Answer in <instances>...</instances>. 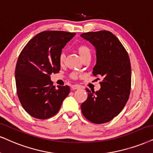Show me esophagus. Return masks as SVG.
<instances>
[{
  "mask_svg": "<svg viewBox=\"0 0 153 153\" xmlns=\"http://www.w3.org/2000/svg\"><path fill=\"white\" fill-rule=\"evenodd\" d=\"M71 88H72V90H78V89L80 88V87L78 85H73L71 86Z\"/></svg>",
  "mask_w": 153,
  "mask_h": 153,
  "instance_id": "1",
  "label": "esophagus"
}]
</instances>
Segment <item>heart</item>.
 I'll return each mask as SVG.
<instances>
[{
    "label": "heart",
    "mask_w": 153,
    "mask_h": 153,
    "mask_svg": "<svg viewBox=\"0 0 153 153\" xmlns=\"http://www.w3.org/2000/svg\"><path fill=\"white\" fill-rule=\"evenodd\" d=\"M75 49H76V51L78 52V53L80 55V58L82 60L85 59L86 58L88 57L91 56V49L88 45H86V44H79V45L76 46ZM65 59V53H63V52H61V53H60L59 57V61L60 64L62 65L63 63H64ZM71 78L73 79H76L78 78V73L75 72L72 73L71 74Z\"/></svg>",
    "instance_id": "heart-1"
}]
</instances>
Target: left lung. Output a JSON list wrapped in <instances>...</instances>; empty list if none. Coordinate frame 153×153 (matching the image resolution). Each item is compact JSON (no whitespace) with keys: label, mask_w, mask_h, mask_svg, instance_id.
Wrapping results in <instances>:
<instances>
[{"label":"left lung","mask_w":153,"mask_h":153,"mask_svg":"<svg viewBox=\"0 0 153 153\" xmlns=\"http://www.w3.org/2000/svg\"><path fill=\"white\" fill-rule=\"evenodd\" d=\"M81 36L95 46L97 63L92 73L103 78L100 82V90H87L88 96L81 104V111L92 123L109 122L122 111L130 95L131 68L128 54L109 31L85 32Z\"/></svg>","instance_id":"1"}]
</instances>
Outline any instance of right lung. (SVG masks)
<instances>
[{
  "mask_svg": "<svg viewBox=\"0 0 153 153\" xmlns=\"http://www.w3.org/2000/svg\"><path fill=\"white\" fill-rule=\"evenodd\" d=\"M75 33L44 31L34 36L19 55L15 67L17 94L30 116L46 119L58 113L69 86H53L50 75L60 71L61 50Z\"/></svg>",
  "mask_w": 153,
  "mask_h": 153,
  "instance_id": "right-lung-1",
  "label": "right lung"
}]
</instances>
